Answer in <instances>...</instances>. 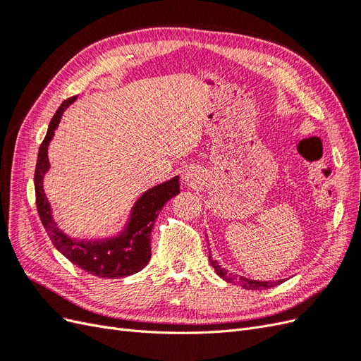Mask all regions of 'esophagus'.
Returning <instances> with one entry per match:
<instances>
[{"label":"esophagus","instance_id":"34e87169","mask_svg":"<svg viewBox=\"0 0 361 361\" xmlns=\"http://www.w3.org/2000/svg\"><path fill=\"white\" fill-rule=\"evenodd\" d=\"M183 182L187 183L188 187H195V185H197V183L200 182V174H199V171L194 170V169L185 170V173H183Z\"/></svg>","mask_w":361,"mask_h":361}]
</instances>
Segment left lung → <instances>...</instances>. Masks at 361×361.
Returning a JSON list of instances; mask_svg holds the SVG:
<instances>
[{
    "label": "left lung",
    "mask_w": 361,
    "mask_h": 361,
    "mask_svg": "<svg viewBox=\"0 0 361 361\" xmlns=\"http://www.w3.org/2000/svg\"><path fill=\"white\" fill-rule=\"evenodd\" d=\"M209 262L211 265L214 267L215 272L218 276H220L223 280L228 281V283H233V285H238L241 286L244 289H250V290H260V289H269V288H274L277 285H280V283L283 280H279V281H259V280H250L244 276H238L235 274V272H231L227 271L226 268H223L220 264H218L216 260L212 259V256L209 255Z\"/></svg>",
    "instance_id": "obj_1"
}]
</instances>
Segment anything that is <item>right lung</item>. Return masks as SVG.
<instances>
[{"label": "right lung", "mask_w": 361, "mask_h": 361, "mask_svg": "<svg viewBox=\"0 0 361 361\" xmlns=\"http://www.w3.org/2000/svg\"><path fill=\"white\" fill-rule=\"evenodd\" d=\"M76 99V96L64 101L51 118L47 137L39 147L35 190L36 204L40 221L48 232V236L60 253L69 259L73 265L84 269L89 274L101 279H120L133 276L143 269L150 260V233L154 228L162 206L171 197L179 194V176L162 182L147 190L135 202L130 211L126 227L117 236L99 239V241H76L64 235L52 218L51 206L43 191V176L49 170L48 146L57 129L64 110Z\"/></svg>", "instance_id": "1"}]
</instances>
